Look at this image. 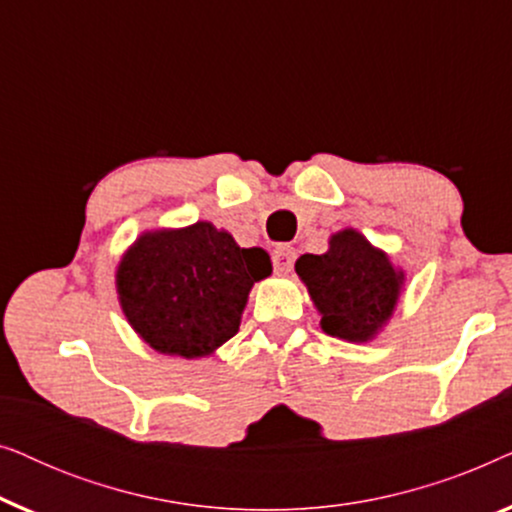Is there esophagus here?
I'll list each match as a JSON object with an SVG mask.
<instances>
[{"label":"esophagus","instance_id":"1","mask_svg":"<svg viewBox=\"0 0 512 512\" xmlns=\"http://www.w3.org/2000/svg\"><path fill=\"white\" fill-rule=\"evenodd\" d=\"M293 261H296V249L293 247H277L272 251V265H275V270L282 272V275L291 272Z\"/></svg>","mask_w":512,"mask_h":512}]
</instances>
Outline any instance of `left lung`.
<instances>
[{"mask_svg": "<svg viewBox=\"0 0 512 512\" xmlns=\"http://www.w3.org/2000/svg\"><path fill=\"white\" fill-rule=\"evenodd\" d=\"M296 272L321 314L324 333L347 342H368L382 331L405 282L403 270L354 228L331 235L326 254L300 256Z\"/></svg>", "mask_w": 512, "mask_h": 512, "instance_id": "8db88e82", "label": "left lung"}]
</instances>
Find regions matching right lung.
Returning <instances> with one entry per match:
<instances>
[{"label":"right lung","mask_w":512,"mask_h":512,"mask_svg":"<svg viewBox=\"0 0 512 512\" xmlns=\"http://www.w3.org/2000/svg\"><path fill=\"white\" fill-rule=\"evenodd\" d=\"M272 272L261 247L242 249L209 221L139 235L116 270L125 319L160 354L200 359L240 331L254 282Z\"/></svg>","instance_id":"add662e5"}]
</instances>
